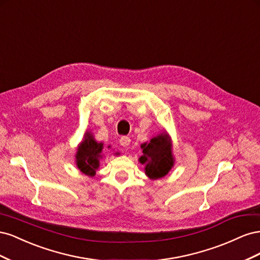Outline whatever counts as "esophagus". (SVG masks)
I'll return each mask as SVG.
<instances>
[{
  "instance_id": "1",
  "label": "esophagus",
  "mask_w": 260,
  "mask_h": 260,
  "mask_svg": "<svg viewBox=\"0 0 260 260\" xmlns=\"http://www.w3.org/2000/svg\"><path fill=\"white\" fill-rule=\"evenodd\" d=\"M130 142H131V140H130V138H128V137H122V138L120 139V144H121L123 147L129 146Z\"/></svg>"
}]
</instances>
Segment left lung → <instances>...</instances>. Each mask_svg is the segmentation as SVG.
Wrapping results in <instances>:
<instances>
[{
    "mask_svg": "<svg viewBox=\"0 0 260 260\" xmlns=\"http://www.w3.org/2000/svg\"><path fill=\"white\" fill-rule=\"evenodd\" d=\"M143 155L139 161L145 165V175L152 180L166 176L174 167L175 158L172 156V145L166 132L154 137L147 143L141 144Z\"/></svg>",
    "mask_w": 260,
    "mask_h": 260,
    "instance_id": "1",
    "label": "left lung"
}]
</instances>
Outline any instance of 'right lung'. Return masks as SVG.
Here are the masks:
<instances>
[{
    "label": "right lung",
    "instance_id": "right-lung-1",
    "mask_svg": "<svg viewBox=\"0 0 260 260\" xmlns=\"http://www.w3.org/2000/svg\"><path fill=\"white\" fill-rule=\"evenodd\" d=\"M102 149L103 143L96 142L92 133L86 131L75 156L78 169L89 177L95 175V170L99 168L100 159L102 158Z\"/></svg>",
    "mask_w": 260,
    "mask_h": 260
}]
</instances>
